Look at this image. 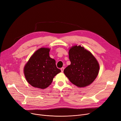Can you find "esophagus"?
Masks as SVG:
<instances>
[{
  "label": "esophagus",
  "instance_id": "34e87169",
  "mask_svg": "<svg viewBox=\"0 0 121 121\" xmlns=\"http://www.w3.org/2000/svg\"><path fill=\"white\" fill-rule=\"evenodd\" d=\"M64 67H62L61 68V72H63L64 71Z\"/></svg>",
  "mask_w": 121,
  "mask_h": 121
}]
</instances>
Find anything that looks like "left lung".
I'll use <instances>...</instances> for the list:
<instances>
[{
	"label": "left lung",
	"mask_w": 121,
	"mask_h": 121,
	"mask_svg": "<svg viewBox=\"0 0 121 121\" xmlns=\"http://www.w3.org/2000/svg\"><path fill=\"white\" fill-rule=\"evenodd\" d=\"M69 53L71 64L64 72L70 82L80 87L91 84L99 73V65L96 58L81 46L72 47Z\"/></svg>",
	"instance_id": "1"
}]
</instances>
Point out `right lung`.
<instances>
[{
  "instance_id": "add662e5",
  "label": "right lung",
  "mask_w": 121,
  "mask_h": 121,
  "mask_svg": "<svg viewBox=\"0 0 121 121\" xmlns=\"http://www.w3.org/2000/svg\"><path fill=\"white\" fill-rule=\"evenodd\" d=\"M49 52L48 48H40L32 55L24 67L27 81L34 87L44 89L61 72L56 67L55 60L50 57Z\"/></svg>"
}]
</instances>
